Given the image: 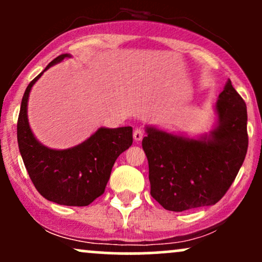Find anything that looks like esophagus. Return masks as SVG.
Instances as JSON below:
<instances>
[{
	"label": "esophagus",
	"instance_id": "esophagus-1",
	"mask_svg": "<svg viewBox=\"0 0 262 262\" xmlns=\"http://www.w3.org/2000/svg\"><path fill=\"white\" fill-rule=\"evenodd\" d=\"M133 137H134V140L135 141H140L141 139H143V137H144V130H143V129H140V128L135 129L134 133H133Z\"/></svg>",
	"mask_w": 262,
	"mask_h": 262
}]
</instances>
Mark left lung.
I'll list each match as a JSON object with an SVG mask.
<instances>
[{"mask_svg": "<svg viewBox=\"0 0 262 262\" xmlns=\"http://www.w3.org/2000/svg\"><path fill=\"white\" fill-rule=\"evenodd\" d=\"M218 125L210 139H188L146 128L144 152L149 162L150 194L172 212L212 206L221 201L248 151V112L231 81L215 104Z\"/></svg>", "mask_w": 262, "mask_h": 262, "instance_id": "8db88e82", "label": "left lung"}]
</instances>
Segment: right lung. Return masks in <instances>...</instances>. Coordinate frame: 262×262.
I'll list each match as a JSON object with an SVG mask.
<instances>
[{
	"label": "right lung",
	"instance_id": "1",
	"mask_svg": "<svg viewBox=\"0 0 262 262\" xmlns=\"http://www.w3.org/2000/svg\"><path fill=\"white\" fill-rule=\"evenodd\" d=\"M69 56V54L59 55L45 70ZM43 73L31 81L20 103L17 122L20 155L33 185L44 198L62 206H89L103 194L117 158L133 144V129L100 128L75 148H45L34 138L27 118L29 92Z\"/></svg>",
	"mask_w": 262,
	"mask_h": 262
}]
</instances>
